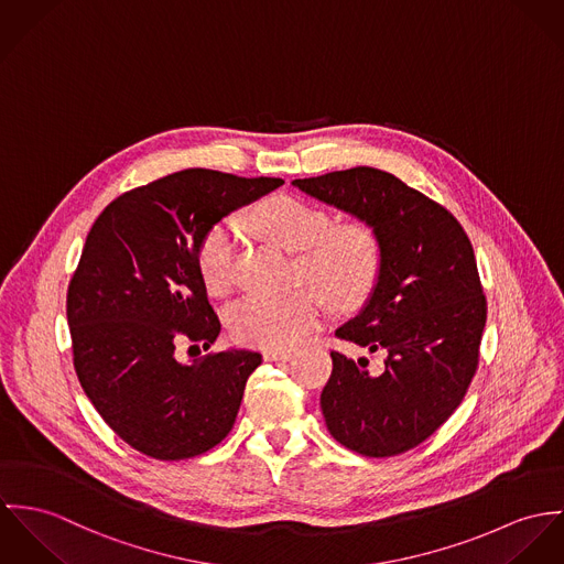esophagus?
<instances>
[{"label": "esophagus", "instance_id": "34e87169", "mask_svg": "<svg viewBox=\"0 0 564 564\" xmlns=\"http://www.w3.org/2000/svg\"><path fill=\"white\" fill-rule=\"evenodd\" d=\"M263 359L265 361H288V359H292V350H265Z\"/></svg>", "mask_w": 564, "mask_h": 564}]
</instances>
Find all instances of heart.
Returning a JSON list of instances; mask_svg holds the SVG:
<instances>
[{
    "mask_svg": "<svg viewBox=\"0 0 564 564\" xmlns=\"http://www.w3.org/2000/svg\"><path fill=\"white\" fill-rule=\"evenodd\" d=\"M252 223L265 240L299 252L303 276L335 307H355L372 292L380 272V242L368 223L330 225L324 209L290 194L265 198L254 209ZM238 242L240 227L236 220L214 225L198 242L196 270L209 292H225L231 285ZM321 295L315 290L285 296L249 294L227 310L225 319L238 344L283 350L322 319Z\"/></svg>",
    "mask_w": 564,
    "mask_h": 564,
    "instance_id": "heart-1",
    "label": "heart"
}]
</instances>
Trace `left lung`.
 <instances>
[{"mask_svg":"<svg viewBox=\"0 0 564 564\" xmlns=\"http://www.w3.org/2000/svg\"><path fill=\"white\" fill-rule=\"evenodd\" d=\"M292 186L368 223L380 272L364 310L335 335L387 355L370 375L341 352L319 406L326 429L364 456H395L431 437L463 402L487 322L471 242L433 198L391 173L357 166Z\"/></svg>","mask_w":564,"mask_h":564,"instance_id":"1","label":"left lung"}]
</instances>
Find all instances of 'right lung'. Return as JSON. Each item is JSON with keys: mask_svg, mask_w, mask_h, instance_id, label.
Listing matches in <instances>:
<instances>
[{"mask_svg": "<svg viewBox=\"0 0 564 564\" xmlns=\"http://www.w3.org/2000/svg\"><path fill=\"white\" fill-rule=\"evenodd\" d=\"M281 184L188 169L121 194L88 231L66 292L73 366L104 422L133 449L184 460L234 429L261 355L225 350L182 364L175 346L209 348L220 333L196 270L198 242Z\"/></svg>", "mask_w": 564, "mask_h": 564, "instance_id": "obj_1", "label": "right lung"}]
</instances>
